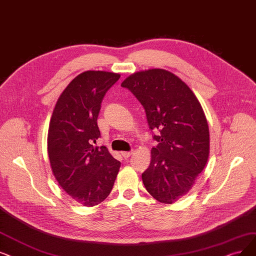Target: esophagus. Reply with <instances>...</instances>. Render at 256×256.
<instances>
[{
	"mask_svg": "<svg viewBox=\"0 0 256 256\" xmlns=\"http://www.w3.org/2000/svg\"><path fill=\"white\" fill-rule=\"evenodd\" d=\"M120 154L124 158H128L132 154V152L131 151H124V152H120Z\"/></svg>",
	"mask_w": 256,
	"mask_h": 256,
	"instance_id": "esophagus-1",
	"label": "esophagus"
}]
</instances>
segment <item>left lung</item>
Listing matches in <instances>:
<instances>
[{
	"mask_svg": "<svg viewBox=\"0 0 256 256\" xmlns=\"http://www.w3.org/2000/svg\"><path fill=\"white\" fill-rule=\"evenodd\" d=\"M138 100L158 145L142 174L151 196L172 204L192 188L209 156V128L198 100L184 82L167 70L149 69L122 83Z\"/></svg>",
	"mask_w": 256,
	"mask_h": 256,
	"instance_id": "8db88e82",
	"label": "left lung"
}]
</instances>
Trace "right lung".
<instances>
[{"mask_svg": "<svg viewBox=\"0 0 256 256\" xmlns=\"http://www.w3.org/2000/svg\"><path fill=\"white\" fill-rule=\"evenodd\" d=\"M120 76L106 71L78 74L60 96L50 120L51 169L60 186L83 206H96L109 196L120 167L105 146L92 145L100 136L102 100Z\"/></svg>", "mask_w": 256, "mask_h": 256, "instance_id": "1", "label": "right lung"}]
</instances>
